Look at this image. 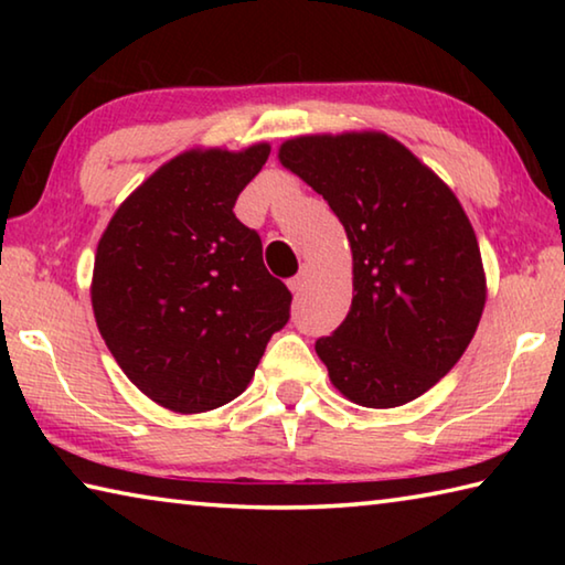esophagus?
Returning <instances> with one entry per match:
<instances>
[{"mask_svg": "<svg viewBox=\"0 0 565 565\" xmlns=\"http://www.w3.org/2000/svg\"><path fill=\"white\" fill-rule=\"evenodd\" d=\"M309 279H311V269L309 266H301V271L294 276V279L289 281V289L294 291V294H301L303 291V286L309 284Z\"/></svg>", "mask_w": 565, "mask_h": 565, "instance_id": "1", "label": "esophagus"}]
</instances>
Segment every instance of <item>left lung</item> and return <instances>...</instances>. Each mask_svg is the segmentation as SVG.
<instances>
[{"mask_svg":"<svg viewBox=\"0 0 565 565\" xmlns=\"http://www.w3.org/2000/svg\"><path fill=\"white\" fill-rule=\"evenodd\" d=\"M279 159L347 228L353 299L317 341L353 404L394 408L426 394L471 343L486 303L473 226L454 191L379 131L296 137Z\"/></svg>","mask_w":565,"mask_h":565,"instance_id":"left-lung-1","label":"left lung"}]
</instances>
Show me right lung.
Listing matches in <instances>:
<instances>
[{"label":"right lung","instance_id":"1","mask_svg":"<svg viewBox=\"0 0 565 565\" xmlns=\"http://www.w3.org/2000/svg\"><path fill=\"white\" fill-rule=\"evenodd\" d=\"M269 151H184L117 209L97 246L102 337L131 384L179 414L242 394L291 317V291L266 271L259 234L234 214Z\"/></svg>","mask_w":565,"mask_h":565}]
</instances>
